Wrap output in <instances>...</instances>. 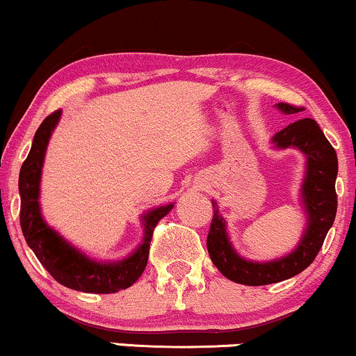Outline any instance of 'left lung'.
Returning <instances> with one entry per match:
<instances>
[{
	"label": "left lung",
	"instance_id": "obj_1",
	"mask_svg": "<svg viewBox=\"0 0 356 356\" xmlns=\"http://www.w3.org/2000/svg\"><path fill=\"white\" fill-rule=\"evenodd\" d=\"M277 108L284 113H300L303 107L281 102ZM277 149L296 147L306 155V177L303 182V202L308 212V227L303 239L291 254L271 263H251L236 254L226 234V222L219 216L218 204L212 201V216L207 251L212 263L227 280L239 284L263 286L300 275L313 263L323 246L330 227L337 216V191L334 181L338 174V159L333 145L325 137L320 125L313 118L293 122L273 137Z\"/></svg>",
	"mask_w": 356,
	"mask_h": 356
}]
</instances>
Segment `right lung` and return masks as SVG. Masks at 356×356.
I'll return each mask as SVG.
<instances>
[{
    "instance_id": "1",
    "label": "right lung",
    "mask_w": 356,
    "mask_h": 356,
    "mask_svg": "<svg viewBox=\"0 0 356 356\" xmlns=\"http://www.w3.org/2000/svg\"><path fill=\"white\" fill-rule=\"evenodd\" d=\"M60 113L61 110H55L38 127L30 154L19 170L18 187L19 195H22L19 224H22L23 236L43 268L60 284L76 289V291L97 293V295L117 293L132 286L142 276L147 266V259H149L150 241H152L155 226L165 214H169L172 204L147 212L144 216V243L132 256L124 261L110 264L95 263L80 251L73 249L67 241L61 239L55 231L44 224L38 206L40 175H42L44 150H47L48 140L58 122Z\"/></svg>"
}]
</instances>
